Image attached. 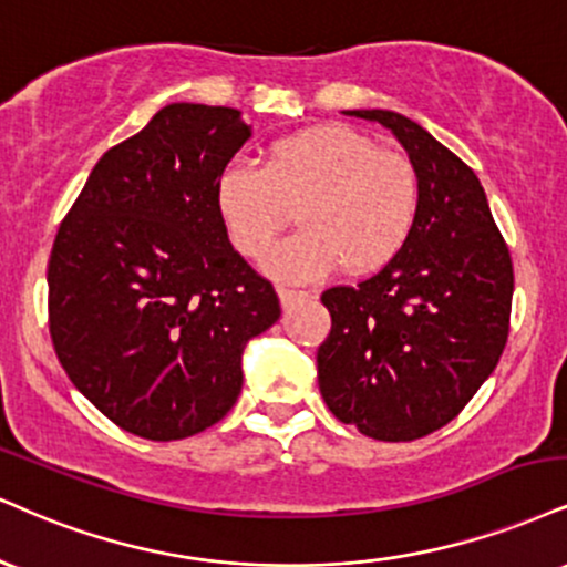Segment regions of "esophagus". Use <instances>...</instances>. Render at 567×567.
Here are the masks:
<instances>
[{
    "instance_id": "obj_1",
    "label": "esophagus",
    "mask_w": 567,
    "mask_h": 567,
    "mask_svg": "<svg viewBox=\"0 0 567 567\" xmlns=\"http://www.w3.org/2000/svg\"><path fill=\"white\" fill-rule=\"evenodd\" d=\"M277 296H279V303H282V309L288 311V309H292V306H296L298 301H303V298H309V292H303V290H290V288H279Z\"/></svg>"
}]
</instances>
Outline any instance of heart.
I'll return each instance as SVG.
<instances>
[{
  "mask_svg": "<svg viewBox=\"0 0 567 567\" xmlns=\"http://www.w3.org/2000/svg\"><path fill=\"white\" fill-rule=\"evenodd\" d=\"M216 214L231 248L261 258L298 208L301 231L266 256V275L306 282L340 266L374 271L404 248L420 214V179L404 155L378 150L349 126L282 136L264 168L231 161L218 172Z\"/></svg>",
  "mask_w": 567,
  "mask_h": 567,
  "instance_id": "heart-1",
  "label": "heart"
}]
</instances>
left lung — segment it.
Here are the masks:
<instances>
[{
  "label": "left lung",
  "mask_w": 567,
  "mask_h": 567,
  "mask_svg": "<svg viewBox=\"0 0 567 567\" xmlns=\"http://www.w3.org/2000/svg\"><path fill=\"white\" fill-rule=\"evenodd\" d=\"M385 126L420 179L404 248L357 288H330L317 351L324 404L378 441L452 422L494 372L509 332L513 261L483 184L431 132L393 111H343Z\"/></svg>",
  "instance_id": "obj_1"
}]
</instances>
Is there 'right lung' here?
Instances as JSON below:
<instances>
[{"label":"right lung","instance_id":"right-lung-1","mask_svg":"<svg viewBox=\"0 0 567 567\" xmlns=\"http://www.w3.org/2000/svg\"><path fill=\"white\" fill-rule=\"evenodd\" d=\"M250 132L235 107L166 105L102 155L54 237L60 364L140 439L216 425L243 391L245 346L279 319L275 288L231 248L214 200Z\"/></svg>","mask_w":567,"mask_h":567}]
</instances>
